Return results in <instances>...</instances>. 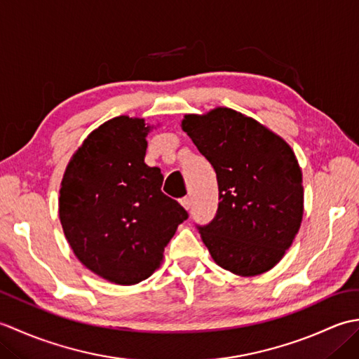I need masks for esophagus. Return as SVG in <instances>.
<instances>
[{"mask_svg": "<svg viewBox=\"0 0 359 359\" xmlns=\"http://www.w3.org/2000/svg\"><path fill=\"white\" fill-rule=\"evenodd\" d=\"M180 205H182V207H184L185 210H189V208H191V199H189L188 196H187V197H182V199H180Z\"/></svg>", "mask_w": 359, "mask_h": 359, "instance_id": "34e87169", "label": "esophagus"}]
</instances>
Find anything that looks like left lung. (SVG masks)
<instances>
[{
	"mask_svg": "<svg viewBox=\"0 0 359 359\" xmlns=\"http://www.w3.org/2000/svg\"><path fill=\"white\" fill-rule=\"evenodd\" d=\"M180 126L217 175L216 217L199 226L212 261L242 278L271 270L293 243L304 215L302 171L292 147L224 106L187 114Z\"/></svg>",
	"mask_w": 359,
	"mask_h": 359,
	"instance_id": "8db88e82",
	"label": "left lung"
}]
</instances>
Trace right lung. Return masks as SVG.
Listing matches in <instances>:
<instances>
[{
	"label": "right lung",
	"mask_w": 359,
	"mask_h": 359,
	"mask_svg": "<svg viewBox=\"0 0 359 359\" xmlns=\"http://www.w3.org/2000/svg\"><path fill=\"white\" fill-rule=\"evenodd\" d=\"M143 118L114 117L74 152L60 188V222L79 261L112 284L134 285L163 262L188 212L162 193L163 175L144 163Z\"/></svg>",
	"instance_id": "add662e5"
}]
</instances>
